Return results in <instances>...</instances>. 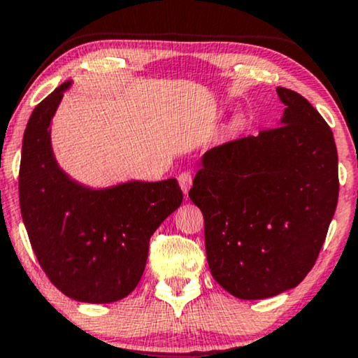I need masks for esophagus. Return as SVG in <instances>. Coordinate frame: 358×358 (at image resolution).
<instances>
[{
  "label": "esophagus",
  "mask_w": 358,
  "mask_h": 358,
  "mask_svg": "<svg viewBox=\"0 0 358 358\" xmlns=\"http://www.w3.org/2000/svg\"><path fill=\"white\" fill-rule=\"evenodd\" d=\"M178 183H180V187H182L183 193L188 194L189 188H192V185H193L192 173H189V171H182V173L178 175Z\"/></svg>",
  "instance_id": "esophagus-1"
}]
</instances>
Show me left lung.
Masks as SVG:
<instances>
[{
    "instance_id": "8db88e82",
    "label": "left lung",
    "mask_w": 358,
    "mask_h": 358,
    "mask_svg": "<svg viewBox=\"0 0 358 358\" xmlns=\"http://www.w3.org/2000/svg\"><path fill=\"white\" fill-rule=\"evenodd\" d=\"M276 93L287 106L280 126L208 150L188 193L204 217L209 270L241 299L303 282L339 198L331 127L299 93Z\"/></svg>"
}]
</instances>
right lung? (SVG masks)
<instances>
[{
	"label": "right lung",
	"instance_id": "obj_1",
	"mask_svg": "<svg viewBox=\"0 0 358 358\" xmlns=\"http://www.w3.org/2000/svg\"><path fill=\"white\" fill-rule=\"evenodd\" d=\"M70 82L32 111L22 139L19 204L32 250L62 293L83 303L126 298L144 273L150 236L183 201L175 178L90 189L59 169L50 121Z\"/></svg>",
	"mask_w": 358,
	"mask_h": 358
}]
</instances>
